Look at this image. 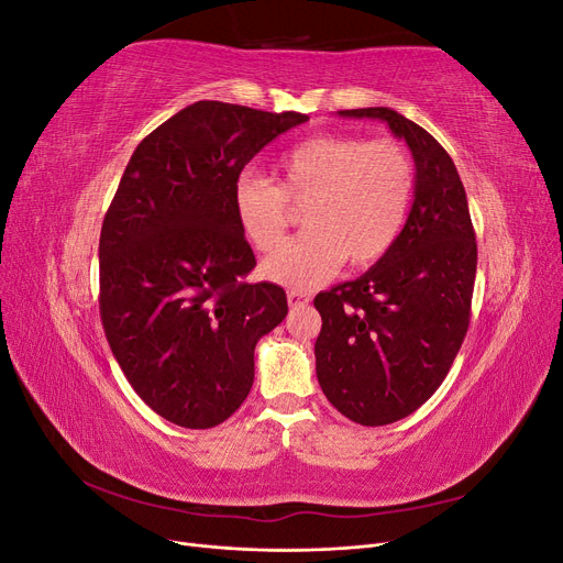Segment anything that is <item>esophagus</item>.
I'll use <instances>...</instances> for the list:
<instances>
[{"mask_svg":"<svg viewBox=\"0 0 563 563\" xmlns=\"http://www.w3.org/2000/svg\"><path fill=\"white\" fill-rule=\"evenodd\" d=\"M286 298H288V305H291V308H300V305L310 302V294L308 291H296V288H291V291L286 294Z\"/></svg>","mask_w":563,"mask_h":563,"instance_id":"esophagus-1","label":"esophagus"}]
</instances>
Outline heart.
Instances as JSON below:
<instances>
[{"mask_svg": "<svg viewBox=\"0 0 563 563\" xmlns=\"http://www.w3.org/2000/svg\"><path fill=\"white\" fill-rule=\"evenodd\" d=\"M416 192V164L397 141L312 135L277 157L272 180L244 174L232 187L236 225L253 249H276L290 219L288 202L306 201V230L263 263L272 282L310 288L345 261L376 263L395 246Z\"/></svg>", "mask_w": 563, "mask_h": 563, "instance_id": "1", "label": "heart"}]
</instances>
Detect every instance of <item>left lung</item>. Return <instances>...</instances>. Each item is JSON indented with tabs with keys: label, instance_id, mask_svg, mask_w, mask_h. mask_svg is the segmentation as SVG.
Returning <instances> with one entry per match:
<instances>
[{
	"label": "left lung",
	"instance_id": "1",
	"mask_svg": "<svg viewBox=\"0 0 563 563\" xmlns=\"http://www.w3.org/2000/svg\"><path fill=\"white\" fill-rule=\"evenodd\" d=\"M340 114L383 119L416 159V199L395 246L314 298L323 395L345 418L380 428L418 411L451 371L472 317L476 240L463 180L428 131L389 108Z\"/></svg>",
	"mask_w": 563,
	"mask_h": 563
}]
</instances>
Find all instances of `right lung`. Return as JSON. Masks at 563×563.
<instances>
[{"label":"right lung","mask_w":563,"mask_h":563,"mask_svg":"<svg viewBox=\"0 0 563 563\" xmlns=\"http://www.w3.org/2000/svg\"><path fill=\"white\" fill-rule=\"evenodd\" d=\"M300 112L199 100L141 141L100 230L98 308L126 380L152 411L209 430L244 404L258 338L284 321V288L249 284L255 255L232 187Z\"/></svg>","instance_id":"obj_1"}]
</instances>
